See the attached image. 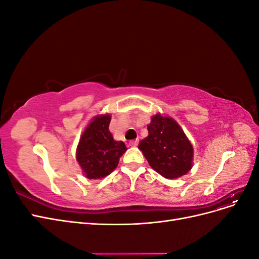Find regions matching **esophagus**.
Returning a JSON list of instances; mask_svg holds the SVG:
<instances>
[{"label":"esophagus","mask_w":259,"mask_h":259,"mask_svg":"<svg viewBox=\"0 0 259 259\" xmlns=\"http://www.w3.org/2000/svg\"><path fill=\"white\" fill-rule=\"evenodd\" d=\"M131 147H136L138 145V140L135 139V140H131L130 144H128Z\"/></svg>","instance_id":"esophagus-1"}]
</instances>
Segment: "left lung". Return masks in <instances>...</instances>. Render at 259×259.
I'll return each mask as SVG.
<instances>
[{"mask_svg": "<svg viewBox=\"0 0 259 259\" xmlns=\"http://www.w3.org/2000/svg\"><path fill=\"white\" fill-rule=\"evenodd\" d=\"M156 173L167 179L186 175L193 166V147L173 117L156 113L148 125V136L138 145Z\"/></svg>", "mask_w": 259, "mask_h": 259, "instance_id": "8db88e82", "label": "left lung"}]
</instances>
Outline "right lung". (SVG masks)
Returning <instances> with one entry per match:
<instances>
[{"instance_id":"right-lung-1","label":"right lung","mask_w":259,"mask_h":259,"mask_svg":"<svg viewBox=\"0 0 259 259\" xmlns=\"http://www.w3.org/2000/svg\"><path fill=\"white\" fill-rule=\"evenodd\" d=\"M110 114L93 117L80 137L76 147V161L89 179H101L111 174L121 155L127 150L123 142H117L109 131Z\"/></svg>"}]
</instances>
